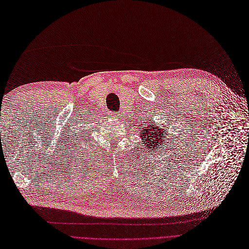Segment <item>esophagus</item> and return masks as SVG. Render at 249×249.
Here are the masks:
<instances>
[{"label": "esophagus", "instance_id": "1", "mask_svg": "<svg viewBox=\"0 0 249 249\" xmlns=\"http://www.w3.org/2000/svg\"><path fill=\"white\" fill-rule=\"evenodd\" d=\"M115 116H117V117H118V116H119V115H118V114H116V115H115Z\"/></svg>", "mask_w": 249, "mask_h": 249}]
</instances>
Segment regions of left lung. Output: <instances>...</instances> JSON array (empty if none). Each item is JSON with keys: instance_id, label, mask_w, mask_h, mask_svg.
I'll use <instances>...</instances> for the list:
<instances>
[{"instance_id": "8db88e82", "label": "left lung", "mask_w": 249, "mask_h": 249, "mask_svg": "<svg viewBox=\"0 0 249 249\" xmlns=\"http://www.w3.org/2000/svg\"><path fill=\"white\" fill-rule=\"evenodd\" d=\"M165 128L168 127H160L158 124H146L143 128L142 131H140V139L142 140V144H144L145 148H147L149 150L156 151L161 148V145L164 144V146H166V142H167V132Z\"/></svg>"}]
</instances>
